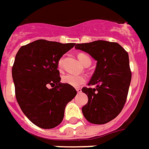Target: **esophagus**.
I'll return each instance as SVG.
<instances>
[{
  "label": "esophagus",
  "mask_w": 149,
  "mask_h": 149,
  "mask_svg": "<svg viewBox=\"0 0 149 149\" xmlns=\"http://www.w3.org/2000/svg\"><path fill=\"white\" fill-rule=\"evenodd\" d=\"M76 91L78 93H80L81 92H82V89H81L80 88H76Z\"/></svg>",
  "instance_id": "1"
}]
</instances>
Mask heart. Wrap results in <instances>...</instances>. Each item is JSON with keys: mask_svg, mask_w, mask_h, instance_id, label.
I'll use <instances>...</instances> for the list:
<instances>
[{"mask_svg": "<svg viewBox=\"0 0 149 149\" xmlns=\"http://www.w3.org/2000/svg\"><path fill=\"white\" fill-rule=\"evenodd\" d=\"M78 58L82 64L84 66H88L91 64V59L88 57L87 54L85 53H79L78 55ZM62 66H63V59L60 58L58 63H57V67L59 69V70H62ZM61 81L62 83L69 84L70 86L72 87H79L80 85L84 84L86 82V79L84 76L82 75H74V74H66L62 76L61 78Z\"/></svg>", "mask_w": 149, "mask_h": 149, "instance_id": "heart-1", "label": "heart"}]
</instances>
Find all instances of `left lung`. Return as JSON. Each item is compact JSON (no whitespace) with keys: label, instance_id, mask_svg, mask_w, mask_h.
<instances>
[{"label":"left lung","instance_id":"8db88e82","mask_svg":"<svg viewBox=\"0 0 149 149\" xmlns=\"http://www.w3.org/2000/svg\"><path fill=\"white\" fill-rule=\"evenodd\" d=\"M75 49L97 61L89 88H82L88 97L82 112L91 123H107L121 113L127 98L131 80L128 53L118 43L105 40L77 44Z\"/></svg>","mask_w":149,"mask_h":149}]
</instances>
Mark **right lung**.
Wrapping results in <instances>:
<instances>
[{"label": "right lung", "instance_id": "1", "mask_svg": "<svg viewBox=\"0 0 149 149\" xmlns=\"http://www.w3.org/2000/svg\"><path fill=\"white\" fill-rule=\"evenodd\" d=\"M74 45L38 40L22 46L16 54L12 67L15 96L23 113L39 127L58 126L66 104L76 96L74 87L60 83L57 70L59 59Z\"/></svg>", "mask_w": 149, "mask_h": 149}]
</instances>
